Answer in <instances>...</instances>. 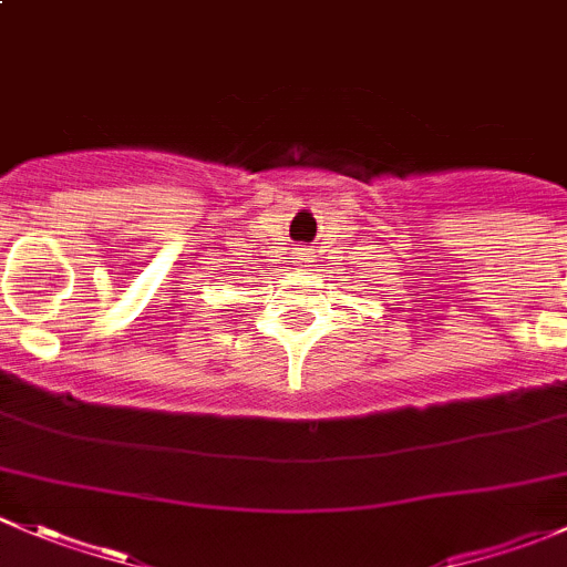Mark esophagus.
Here are the masks:
<instances>
[{
    "label": "esophagus",
    "mask_w": 567,
    "mask_h": 567,
    "mask_svg": "<svg viewBox=\"0 0 567 567\" xmlns=\"http://www.w3.org/2000/svg\"><path fill=\"white\" fill-rule=\"evenodd\" d=\"M310 257H312L310 251H301V260H305V262H310Z\"/></svg>",
    "instance_id": "34e87169"
}]
</instances>
